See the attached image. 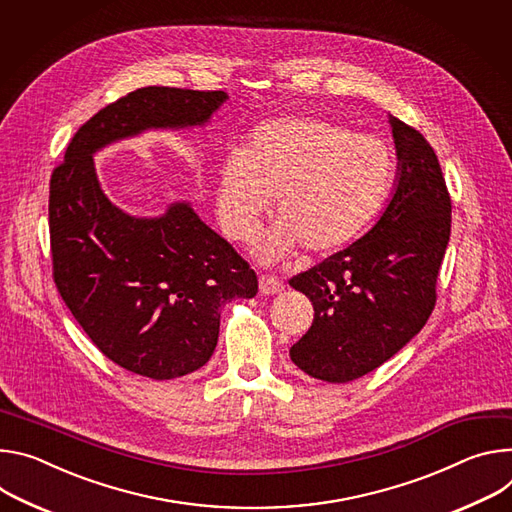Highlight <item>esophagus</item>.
Returning <instances> with one entry per match:
<instances>
[{
    "label": "esophagus",
    "instance_id": "esophagus-1",
    "mask_svg": "<svg viewBox=\"0 0 512 512\" xmlns=\"http://www.w3.org/2000/svg\"><path fill=\"white\" fill-rule=\"evenodd\" d=\"M258 282H260V293L262 295H278L282 289H285L282 280H278L276 276H270V274H262L258 278Z\"/></svg>",
    "mask_w": 512,
    "mask_h": 512
}]
</instances>
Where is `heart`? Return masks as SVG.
<instances>
[{
    "mask_svg": "<svg viewBox=\"0 0 512 512\" xmlns=\"http://www.w3.org/2000/svg\"><path fill=\"white\" fill-rule=\"evenodd\" d=\"M396 175L392 148L325 118L260 124L244 152L219 166L217 217L232 240L250 242L272 207L278 223L258 246L262 260L297 246L327 256L358 240L380 213Z\"/></svg>",
    "mask_w": 512,
    "mask_h": 512,
    "instance_id": "1",
    "label": "heart"
}]
</instances>
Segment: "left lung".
<instances>
[{"label": "left lung", "mask_w": 512, "mask_h": 512, "mask_svg": "<svg viewBox=\"0 0 512 512\" xmlns=\"http://www.w3.org/2000/svg\"><path fill=\"white\" fill-rule=\"evenodd\" d=\"M399 156L394 195L368 234L293 276L313 303V323L291 360L325 382L356 380L423 329L451 234V199L421 132L390 116Z\"/></svg>", "instance_id": "1"}]
</instances>
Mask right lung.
I'll return each instance as SVG.
<instances>
[{
    "instance_id": "add662e5",
    "label": "right lung",
    "mask_w": 512,
    "mask_h": 512,
    "mask_svg": "<svg viewBox=\"0 0 512 512\" xmlns=\"http://www.w3.org/2000/svg\"><path fill=\"white\" fill-rule=\"evenodd\" d=\"M223 91L142 87L99 109L52 170V278L91 342L118 366L170 380L211 358L221 307L252 299L258 278L189 203L132 217L103 195L93 152L150 128L203 126Z\"/></svg>"
}]
</instances>
